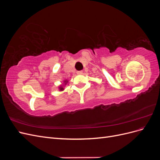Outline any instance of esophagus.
Wrapping results in <instances>:
<instances>
[{"instance_id": "34e87169", "label": "esophagus", "mask_w": 160, "mask_h": 160, "mask_svg": "<svg viewBox=\"0 0 160 160\" xmlns=\"http://www.w3.org/2000/svg\"><path fill=\"white\" fill-rule=\"evenodd\" d=\"M77 74H78V75H81V74H83V71H77Z\"/></svg>"}]
</instances>
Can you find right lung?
<instances>
[{
    "label": "right lung",
    "mask_w": 160,
    "mask_h": 160,
    "mask_svg": "<svg viewBox=\"0 0 160 160\" xmlns=\"http://www.w3.org/2000/svg\"><path fill=\"white\" fill-rule=\"evenodd\" d=\"M66 82H67V81H65V84H66ZM59 88H60L59 89H60L61 91H63V89H63V88H62V86H61Z\"/></svg>",
    "instance_id": "right-lung-1"
}]
</instances>
